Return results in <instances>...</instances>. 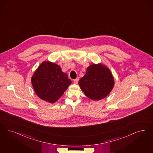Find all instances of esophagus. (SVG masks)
<instances>
[{
    "instance_id": "obj_1",
    "label": "esophagus",
    "mask_w": 153,
    "mask_h": 153,
    "mask_svg": "<svg viewBox=\"0 0 153 153\" xmlns=\"http://www.w3.org/2000/svg\"><path fill=\"white\" fill-rule=\"evenodd\" d=\"M79 78H77L76 79H74V83L75 84H77V83H78V82H79Z\"/></svg>"
}]
</instances>
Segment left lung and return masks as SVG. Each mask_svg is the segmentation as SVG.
Here are the masks:
<instances>
[{
  "label": "left lung",
  "mask_w": 153,
  "mask_h": 153,
  "mask_svg": "<svg viewBox=\"0 0 153 153\" xmlns=\"http://www.w3.org/2000/svg\"><path fill=\"white\" fill-rule=\"evenodd\" d=\"M115 84L111 71L103 64H92L79 81L85 95L93 100H99L108 95Z\"/></svg>",
  "instance_id": "1"
}]
</instances>
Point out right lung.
I'll return each instance as SVG.
<instances>
[{
  "instance_id": "obj_1",
  "label": "right lung",
  "mask_w": 153,
  "mask_h": 153,
  "mask_svg": "<svg viewBox=\"0 0 153 153\" xmlns=\"http://www.w3.org/2000/svg\"><path fill=\"white\" fill-rule=\"evenodd\" d=\"M31 82L37 96L50 103L56 102L72 83L59 65L49 61L39 65L32 76Z\"/></svg>"
}]
</instances>
